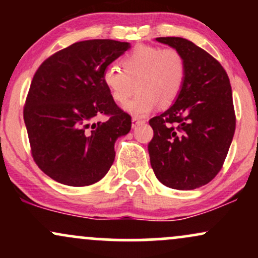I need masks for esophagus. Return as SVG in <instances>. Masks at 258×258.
Returning <instances> with one entry per match:
<instances>
[{"label":"esophagus","mask_w":258,"mask_h":258,"mask_svg":"<svg viewBox=\"0 0 258 258\" xmlns=\"http://www.w3.org/2000/svg\"><path fill=\"white\" fill-rule=\"evenodd\" d=\"M142 123H144V120L139 119V117H137V116H133L132 117V127L142 125Z\"/></svg>","instance_id":"obj_1"}]
</instances>
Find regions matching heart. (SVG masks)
<instances>
[{
	"label": "heart",
	"instance_id": "obj_1",
	"mask_svg": "<svg viewBox=\"0 0 258 258\" xmlns=\"http://www.w3.org/2000/svg\"><path fill=\"white\" fill-rule=\"evenodd\" d=\"M121 67H106L102 74L103 84L120 104L137 86L139 92L125 105L126 110L137 116L149 114L159 102L161 105L172 103L182 91L186 75L185 59L173 47L138 46L123 55Z\"/></svg>",
	"mask_w": 258,
	"mask_h": 258
}]
</instances>
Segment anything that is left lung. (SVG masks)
I'll return each instance as SVG.
<instances>
[{"instance_id": "1", "label": "left lung", "mask_w": 258, "mask_h": 258, "mask_svg": "<svg viewBox=\"0 0 258 258\" xmlns=\"http://www.w3.org/2000/svg\"><path fill=\"white\" fill-rule=\"evenodd\" d=\"M156 41L182 53L186 75L176 102L149 120L150 165L164 185L191 190L211 182L223 166L235 132L232 87L220 61L191 41Z\"/></svg>"}]
</instances>
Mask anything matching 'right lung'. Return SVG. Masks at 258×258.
I'll return each instance as SVG.
<instances>
[{
    "instance_id": "right-lung-1",
    "label": "right lung",
    "mask_w": 258,
    "mask_h": 258,
    "mask_svg": "<svg viewBox=\"0 0 258 258\" xmlns=\"http://www.w3.org/2000/svg\"><path fill=\"white\" fill-rule=\"evenodd\" d=\"M128 42L87 40L48 57L35 73L24 105L31 155L48 177L85 186L105 176L115 159L114 144L132 126L103 84L109 64ZM105 116V121H97Z\"/></svg>"
}]
</instances>
